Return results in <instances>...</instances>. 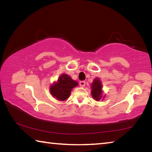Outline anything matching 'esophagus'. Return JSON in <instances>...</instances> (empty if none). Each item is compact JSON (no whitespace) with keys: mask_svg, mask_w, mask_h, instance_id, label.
Here are the masks:
<instances>
[{"mask_svg":"<svg viewBox=\"0 0 152 152\" xmlns=\"http://www.w3.org/2000/svg\"><path fill=\"white\" fill-rule=\"evenodd\" d=\"M80 85L81 87H84L86 85V82L85 81H80Z\"/></svg>","mask_w":152,"mask_h":152,"instance_id":"esophagus-1","label":"esophagus"}]
</instances>
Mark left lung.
Instances as JSON below:
<instances>
[{"instance_id": "8db88e82", "label": "left lung", "mask_w": 152, "mask_h": 152, "mask_svg": "<svg viewBox=\"0 0 152 152\" xmlns=\"http://www.w3.org/2000/svg\"><path fill=\"white\" fill-rule=\"evenodd\" d=\"M91 95L96 101H99L100 100H104V99L105 95H103L102 84L99 78H94L93 82L91 84Z\"/></svg>"}]
</instances>
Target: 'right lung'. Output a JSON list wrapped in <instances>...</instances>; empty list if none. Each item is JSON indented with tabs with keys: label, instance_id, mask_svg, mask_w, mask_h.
Returning <instances> with one entry per match:
<instances>
[{
	"label": "right lung",
	"instance_id": "right-lung-1",
	"mask_svg": "<svg viewBox=\"0 0 152 152\" xmlns=\"http://www.w3.org/2000/svg\"><path fill=\"white\" fill-rule=\"evenodd\" d=\"M78 85V82L72 79L66 74H62L58 80L53 82L50 87V94L60 101H64L70 96L72 90Z\"/></svg>",
	"mask_w": 152,
	"mask_h": 152
}]
</instances>
